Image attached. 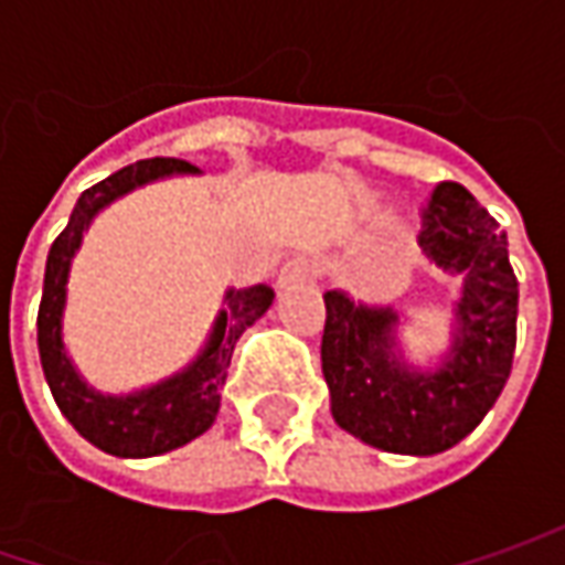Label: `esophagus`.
I'll return each mask as SVG.
<instances>
[{"mask_svg": "<svg viewBox=\"0 0 565 565\" xmlns=\"http://www.w3.org/2000/svg\"><path fill=\"white\" fill-rule=\"evenodd\" d=\"M317 276V264L311 257H292L282 264V270L276 276V286L279 289H292V286H301V282H311Z\"/></svg>", "mask_w": 565, "mask_h": 565, "instance_id": "1", "label": "esophagus"}]
</instances>
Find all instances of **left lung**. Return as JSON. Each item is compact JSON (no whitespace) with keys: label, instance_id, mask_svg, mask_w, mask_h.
Instances as JSON below:
<instances>
[{"label":"left lung","instance_id":"1","mask_svg":"<svg viewBox=\"0 0 565 565\" xmlns=\"http://www.w3.org/2000/svg\"><path fill=\"white\" fill-rule=\"evenodd\" d=\"M424 257L462 276L449 345L434 364H412L393 305H364L330 289L320 342L330 412L342 430L399 456H437L481 424L503 393L515 352L519 282L500 223L466 188L440 182L424 210Z\"/></svg>","mask_w":565,"mask_h":565}]
</instances>
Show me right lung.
Here are the masks:
<instances>
[{
	"instance_id": "right-lung-1",
	"label": "right lung",
	"mask_w": 565,
	"mask_h": 565,
	"mask_svg": "<svg viewBox=\"0 0 565 565\" xmlns=\"http://www.w3.org/2000/svg\"><path fill=\"white\" fill-rule=\"evenodd\" d=\"M169 175H201V169L185 160L157 157V160L125 166L109 179H103L99 185L87 188L77 198L68 226L62 228V235L53 242L50 257H46V276H43V298H40V315H36V349H40V364L50 383V393L58 412L72 422V427L87 444L119 459L163 456L210 430V424L216 422V412H220V396L226 386L235 342L254 320L267 315V308L273 305V289L267 286L226 289L223 308L206 333L204 349L188 361L182 371L141 390H131V393H99L97 386L84 380L65 349V333H62L72 260L77 257L81 242L90 223L99 216V210L131 194L135 188L160 182Z\"/></svg>"
}]
</instances>
